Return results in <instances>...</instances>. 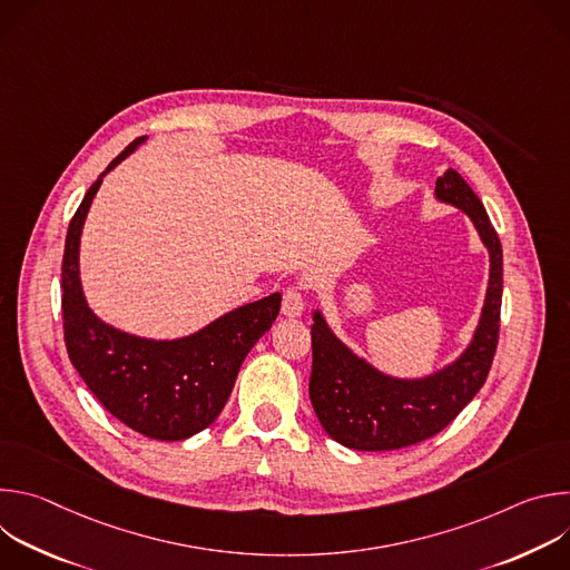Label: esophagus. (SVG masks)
<instances>
[{
	"label": "esophagus",
	"mask_w": 570,
	"mask_h": 570,
	"mask_svg": "<svg viewBox=\"0 0 570 570\" xmlns=\"http://www.w3.org/2000/svg\"><path fill=\"white\" fill-rule=\"evenodd\" d=\"M304 311V286L291 284L282 295V313L288 317H297Z\"/></svg>",
	"instance_id": "1"
}]
</instances>
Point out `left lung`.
<instances>
[{
    "instance_id": "obj_1",
    "label": "left lung",
    "mask_w": 570,
    "mask_h": 570,
    "mask_svg": "<svg viewBox=\"0 0 570 570\" xmlns=\"http://www.w3.org/2000/svg\"><path fill=\"white\" fill-rule=\"evenodd\" d=\"M435 196L469 214L484 246L490 248L492 262L490 288L475 336L453 365L422 381L390 379L356 358L332 334L320 313L313 315V367L308 381L313 411L324 431L356 451H392L438 435L482 387L497 354L503 299L499 234L480 198L458 171L449 169L438 178Z\"/></svg>"
}]
</instances>
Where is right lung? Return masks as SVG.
Masks as SVG:
<instances>
[{
	"label": "right lung",
	"mask_w": 570,
	"mask_h": 570,
	"mask_svg": "<svg viewBox=\"0 0 570 570\" xmlns=\"http://www.w3.org/2000/svg\"><path fill=\"white\" fill-rule=\"evenodd\" d=\"M146 137L121 150L71 216L62 255V330L71 365L128 429L165 442L207 429L229 399L243 358L271 330L282 304L273 293L212 322L180 341H146L108 327L86 304L78 279V240L104 176Z\"/></svg>",
	"instance_id": "obj_1"
}]
</instances>
